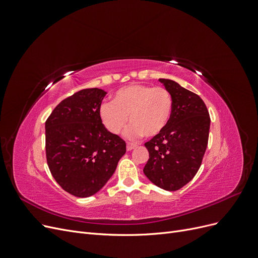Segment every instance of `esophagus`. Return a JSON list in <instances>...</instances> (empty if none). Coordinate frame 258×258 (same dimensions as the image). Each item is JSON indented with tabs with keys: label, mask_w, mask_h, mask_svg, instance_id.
Wrapping results in <instances>:
<instances>
[{
	"label": "esophagus",
	"mask_w": 258,
	"mask_h": 258,
	"mask_svg": "<svg viewBox=\"0 0 258 258\" xmlns=\"http://www.w3.org/2000/svg\"><path fill=\"white\" fill-rule=\"evenodd\" d=\"M137 146H138L137 143H130V142H128V143H127V151L130 152V151L134 150V148L137 147Z\"/></svg>",
	"instance_id": "obj_1"
}]
</instances>
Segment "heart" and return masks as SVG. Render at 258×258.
<instances>
[{
    "mask_svg": "<svg viewBox=\"0 0 258 258\" xmlns=\"http://www.w3.org/2000/svg\"><path fill=\"white\" fill-rule=\"evenodd\" d=\"M173 100L162 87L134 84L117 90L112 103L99 107V118L112 135H119L129 121L128 138L144 135L147 138L159 136L167 128L172 116Z\"/></svg>",
    "mask_w": 258,
    "mask_h": 258,
    "instance_id": "1",
    "label": "heart"
}]
</instances>
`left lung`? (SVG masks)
<instances>
[{"instance_id": "1", "label": "left lung", "mask_w": 258, "mask_h": 258, "mask_svg": "<svg viewBox=\"0 0 258 258\" xmlns=\"http://www.w3.org/2000/svg\"><path fill=\"white\" fill-rule=\"evenodd\" d=\"M173 100L167 128L145 143L150 158L143 172L160 188L174 191L196 175L206 153L210 115L202 99L174 81L159 79Z\"/></svg>"}]
</instances>
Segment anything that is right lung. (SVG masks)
Returning a JSON list of instances; mask_svg holds the SVG:
<instances>
[{
  "label": "right lung",
  "instance_id": "add662e5",
  "mask_svg": "<svg viewBox=\"0 0 258 258\" xmlns=\"http://www.w3.org/2000/svg\"><path fill=\"white\" fill-rule=\"evenodd\" d=\"M106 92L99 88L74 93L54 107L45 122L46 157L56 182L69 194H97L114 174L126 143L99 118Z\"/></svg>",
  "mask_w": 258,
  "mask_h": 258
}]
</instances>
